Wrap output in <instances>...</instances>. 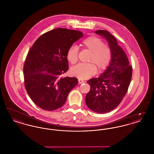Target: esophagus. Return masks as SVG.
Instances as JSON below:
<instances>
[{"label": "esophagus", "mask_w": 154, "mask_h": 154, "mask_svg": "<svg viewBox=\"0 0 154 154\" xmlns=\"http://www.w3.org/2000/svg\"><path fill=\"white\" fill-rule=\"evenodd\" d=\"M84 81L81 80V79H79V84H82V83H84Z\"/></svg>", "instance_id": "34e87169"}]
</instances>
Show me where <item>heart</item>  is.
Returning <instances> with one entry per match:
<instances>
[{
  "mask_svg": "<svg viewBox=\"0 0 154 154\" xmlns=\"http://www.w3.org/2000/svg\"><path fill=\"white\" fill-rule=\"evenodd\" d=\"M84 48L91 54L88 64H79L73 67L70 72L72 75L80 79H87L94 74L97 71L102 72L109 66L111 59L110 48L106 46L102 40L97 37L90 36L82 42ZM79 48L77 46L72 45L67 52V59L72 64L78 60Z\"/></svg>",
  "mask_w": 154,
  "mask_h": 154,
  "instance_id": "1",
  "label": "heart"
}]
</instances>
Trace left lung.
Returning a JSON list of instances; mask_svg holds the SVG:
<instances>
[{"mask_svg": "<svg viewBox=\"0 0 154 154\" xmlns=\"http://www.w3.org/2000/svg\"><path fill=\"white\" fill-rule=\"evenodd\" d=\"M95 33L108 42L111 59L99 77L87 81L91 89L85 96V103L93 111L106 113L116 108L126 95L132 79V68L126 53L112 35L104 30Z\"/></svg>", "mask_w": 154, "mask_h": 154, "instance_id": "1", "label": "left lung"}]
</instances>
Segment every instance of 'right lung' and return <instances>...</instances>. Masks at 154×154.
<instances>
[{"label":"right lung","mask_w":154,"mask_h":154,"mask_svg":"<svg viewBox=\"0 0 154 154\" xmlns=\"http://www.w3.org/2000/svg\"><path fill=\"white\" fill-rule=\"evenodd\" d=\"M83 36L78 30L57 28L45 33L34 43L23 66L25 87L32 101L47 111L61 107L79 81L60 77L69 69L67 52Z\"/></svg>","instance_id":"obj_1"}]
</instances>
